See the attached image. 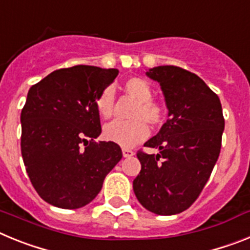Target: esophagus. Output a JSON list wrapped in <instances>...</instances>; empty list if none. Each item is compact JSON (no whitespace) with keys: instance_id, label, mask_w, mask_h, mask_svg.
<instances>
[{"instance_id":"34e87169","label":"esophagus","mask_w":250,"mask_h":250,"mask_svg":"<svg viewBox=\"0 0 250 250\" xmlns=\"http://www.w3.org/2000/svg\"><path fill=\"white\" fill-rule=\"evenodd\" d=\"M135 154V151L131 149H127V147H123V155L124 158H130V156H132Z\"/></svg>"}]
</instances>
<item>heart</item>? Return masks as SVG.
Listing matches in <instances>:
<instances>
[{
	"label": "heart",
	"mask_w": 250,
	"mask_h": 250,
	"mask_svg": "<svg viewBox=\"0 0 250 250\" xmlns=\"http://www.w3.org/2000/svg\"><path fill=\"white\" fill-rule=\"evenodd\" d=\"M124 90L129 96L138 100L132 111V120H115L104 127V138L121 146H134L147 138L149 126H160L165 120V106L152 99V87L143 77H130L124 83ZM95 106L103 119H110L115 111V92L106 87L95 100Z\"/></svg>",
	"instance_id": "b5f03b06"
}]
</instances>
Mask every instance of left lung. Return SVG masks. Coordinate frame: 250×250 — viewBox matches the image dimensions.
Masks as SVG:
<instances>
[{"label": "left lung", "instance_id": "obj_1", "mask_svg": "<svg viewBox=\"0 0 250 250\" xmlns=\"http://www.w3.org/2000/svg\"><path fill=\"white\" fill-rule=\"evenodd\" d=\"M147 76L164 92L169 119L138 151L141 163L132 188L140 204L159 215L187 210L200 195L219 158L224 116L218 95L198 75L178 66H158Z\"/></svg>", "mask_w": 250, "mask_h": 250}]
</instances>
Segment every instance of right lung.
<instances>
[{
    "instance_id": "add662e5",
    "label": "right lung",
    "mask_w": 250,
    "mask_h": 250,
    "mask_svg": "<svg viewBox=\"0 0 250 250\" xmlns=\"http://www.w3.org/2000/svg\"><path fill=\"white\" fill-rule=\"evenodd\" d=\"M116 68H60L31 86L21 112V152L35 190L48 204L77 209L100 193L104 179L123 158L101 134L95 100Z\"/></svg>"
}]
</instances>
